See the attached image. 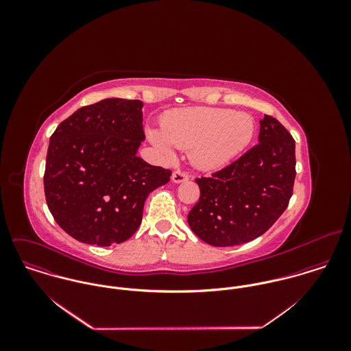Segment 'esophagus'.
<instances>
[{
  "mask_svg": "<svg viewBox=\"0 0 351 351\" xmlns=\"http://www.w3.org/2000/svg\"><path fill=\"white\" fill-rule=\"evenodd\" d=\"M171 180H173V182L180 184V182L188 181V180H189V176H188V173H184V171H181V170H176V171L171 174Z\"/></svg>",
  "mask_w": 351,
  "mask_h": 351,
  "instance_id": "1",
  "label": "esophagus"
}]
</instances>
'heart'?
<instances>
[{
    "instance_id": "obj_1",
    "label": "heart",
    "mask_w": 351,
    "mask_h": 351,
    "mask_svg": "<svg viewBox=\"0 0 351 351\" xmlns=\"http://www.w3.org/2000/svg\"><path fill=\"white\" fill-rule=\"evenodd\" d=\"M162 132L149 130V139L165 156L174 155L173 146L192 149V160L205 170L228 165L250 145L254 120L246 113L223 108H186L167 113L160 121Z\"/></svg>"
}]
</instances>
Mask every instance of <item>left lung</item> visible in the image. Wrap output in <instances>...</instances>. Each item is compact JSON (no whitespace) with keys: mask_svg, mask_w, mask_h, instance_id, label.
Wrapping results in <instances>:
<instances>
[{"mask_svg":"<svg viewBox=\"0 0 351 351\" xmlns=\"http://www.w3.org/2000/svg\"><path fill=\"white\" fill-rule=\"evenodd\" d=\"M258 145L210 177L188 215L191 230L208 245L228 247L265 234L284 213L296 177L295 141L274 117L259 120Z\"/></svg>","mask_w":351,"mask_h":351,"instance_id":"8db88e82","label":"left lung"}]
</instances>
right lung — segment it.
<instances>
[{
  "label": "right lung",
  "mask_w": 351,
  "mask_h": 351,
  "mask_svg": "<svg viewBox=\"0 0 351 351\" xmlns=\"http://www.w3.org/2000/svg\"><path fill=\"white\" fill-rule=\"evenodd\" d=\"M143 102L105 99L75 110L51 135L45 193L51 215L74 239L110 246L139 228L145 201L171 171L138 156Z\"/></svg>",
  "instance_id": "obj_1"
}]
</instances>
